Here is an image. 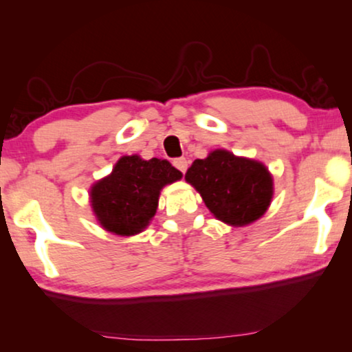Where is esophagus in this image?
<instances>
[{
  "instance_id": "34e87169",
  "label": "esophagus",
  "mask_w": 352,
  "mask_h": 352,
  "mask_svg": "<svg viewBox=\"0 0 352 352\" xmlns=\"http://www.w3.org/2000/svg\"><path fill=\"white\" fill-rule=\"evenodd\" d=\"M173 165H175L176 170H179L182 175L187 171V165H189V162H187V158L181 157V158H176V160H173Z\"/></svg>"
}]
</instances>
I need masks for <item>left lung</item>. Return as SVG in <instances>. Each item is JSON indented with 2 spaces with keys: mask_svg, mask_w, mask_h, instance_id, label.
Wrapping results in <instances>:
<instances>
[{
  "mask_svg": "<svg viewBox=\"0 0 352 352\" xmlns=\"http://www.w3.org/2000/svg\"><path fill=\"white\" fill-rule=\"evenodd\" d=\"M216 218L245 226L264 214L272 199V177L263 163L214 151L186 173Z\"/></svg>",
  "mask_w": 352,
  "mask_h": 352,
  "instance_id": "obj_1",
  "label": "left lung"
}]
</instances>
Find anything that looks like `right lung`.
Returning a JSON list of instances; mask_svg holds the SVG:
<instances>
[{
	"label": "right lung",
	"mask_w": 352,
	"mask_h": 352,
	"mask_svg": "<svg viewBox=\"0 0 352 352\" xmlns=\"http://www.w3.org/2000/svg\"><path fill=\"white\" fill-rule=\"evenodd\" d=\"M181 171L166 160L122 157L112 175L91 189L99 223L110 232L134 235L146 228L157 211L162 187L181 179Z\"/></svg>",
	"instance_id": "obj_1"
}]
</instances>
